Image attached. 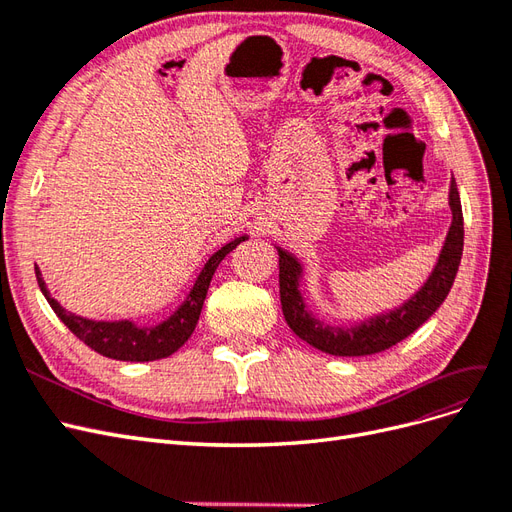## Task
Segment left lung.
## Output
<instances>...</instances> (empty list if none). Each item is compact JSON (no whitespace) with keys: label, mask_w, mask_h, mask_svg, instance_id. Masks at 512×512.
Here are the masks:
<instances>
[{"label":"left lung","mask_w":512,"mask_h":512,"mask_svg":"<svg viewBox=\"0 0 512 512\" xmlns=\"http://www.w3.org/2000/svg\"><path fill=\"white\" fill-rule=\"evenodd\" d=\"M453 209V224L446 235V243L436 269L429 275L427 284L418 290L414 297L391 314L371 318L359 327L335 329L316 320L307 312V307L299 292L301 265L290 254L280 250V299L282 312L290 329L297 333L309 346L335 356H365L389 350L401 339L412 335L421 324L436 312L451 292L455 275L463 254V213L455 179L451 181V194H448Z\"/></svg>","instance_id":"8db88e82"}]
</instances>
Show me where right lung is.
I'll list each match as a JSON object with an SVG mask.
<instances>
[{
    "instance_id": "obj_1",
    "label": "right lung",
    "mask_w": 512,
    "mask_h": 512,
    "mask_svg": "<svg viewBox=\"0 0 512 512\" xmlns=\"http://www.w3.org/2000/svg\"><path fill=\"white\" fill-rule=\"evenodd\" d=\"M243 239L245 237L230 241L228 245L222 247V250L215 252L209 258L205 269L200 271L198 280L190 292V297L185 299V303L166 322L158 324V327H149V329L134 327V324L128 320L94 322V320H85L81 316H74V314L66 312V309L51 297L49 290H46V284L42 280L38 267H36V277H38L40 290L44 292V297L53 307L57 318L64 322L66 327L91 350H96L98 354L108 356V359H117V361H158V359H164V356H170L173 352H177L185 342H188V337L196 329L200 309H203L215 269H218L222 258L228 252L235 250V247Z\"/></svg>"
}]
</instances>
